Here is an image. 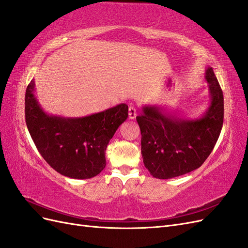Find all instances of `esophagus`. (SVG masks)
Segmentation results:
<instances>
[{
  "mask_svg": "<svg viewBox=\"0 0 248 248\" xmlns=\"http://www.w3.org/2000/svg\"><path fill=\"white\" fill-rule=\"evenodd\" d=\"M137 116V111L134 107H129V119L133 120L135 119Z\"/></svg>",
  "mask_w": 248,
  "mask_h": 248,
  "instance_id": "1",
  "label": "esophagus"
}]
</instances>
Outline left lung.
I'll return each instance as SVG.
<instances>
[{
	"mask_svg": "<svg viewBox=\"0 0 248 248\" xmlns=\"http://www.w3.org/2000/svg\"><path fill=\"white\" fill-rule=\"evenodd\" d=\"M210 103L197 118H182L157 105H144L136 117L144 166L155 179H172L202 166L223 124V94L213 68H206Z\"/></svg>",
	"mask_w": 248,
	"mask_h": 248,
	"instance_id": "8db88e82",
	"label": "left lung"
}]
</instances>
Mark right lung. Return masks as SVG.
<instances>
[{
  "instance_id": "obj_1",
  "label": "right lung",
  "mask_w": 248,
  "mask_h": 248,
  "mask_svg": "<svg viewBox=\"0 0 248 248\" xmlns=\"http://www.w3.org/2000/svg\"><path fill=\"white\" fill-rule=\"evenodd\" d=\"M35 82L25 96L26 124L46 163L72 179H91L106 166V148L118 126L128 118V106L119 104L83 117L46 113L35 95Z\"/></svg>"
}]
</instances>
